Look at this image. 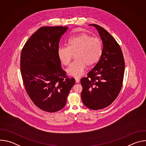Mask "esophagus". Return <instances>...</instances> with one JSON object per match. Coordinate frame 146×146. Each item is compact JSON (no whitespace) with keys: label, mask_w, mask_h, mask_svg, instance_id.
<instances>
[{"label":"esophagus","mask_w":146,"mask_h":146,"mask_svg":"<svg viewBox=\"0 0 146 146\" xmlns=\"http://www.w3.org/2000/svg\"><path fill=\"white\" fill-rule=\"evenodd\" d=\"M75 80H76V82H77V83H78V82H80V78L79 77H76L75 78Z\"/></svg>","instance_id":"esophagus-1"}]
</instances>
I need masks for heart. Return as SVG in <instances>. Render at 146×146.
<instances>
[{
	"label": "heart",
	"instance_id": "heart-1",
	"mask_svg": "<svg viewBox=\"0 0 146 146\" xmlns=\"http://www.w3.org/2000/svg\"><path fill=\"white\" fill-rule=\"evenodd\" d=\"M67 46L59 47L57 54L60 62L65 66L70 64L74 55L75 61L67 69V73L73 76H81L86 66H91L96 64L103 53L101 40L86 33L71 36Z\"/></svg>",
	"mask_w": 146,
	"mask_h": 146
}]
</instances>
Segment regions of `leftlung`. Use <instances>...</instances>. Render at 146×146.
<instances>
[{
	"label": "left lung",
	"instance_id": "left-lung-1",
	"mask_svg": "<svg viewBox=\"0 0 146 146\" xmlns=\"http://www.w3.org/2000/svg\"><path fill=\"white\" fill-rule=\"evenodd\" d=\"M96 28L103 42V53L95 66L81 80V97L88 108L97 110L109 105L118 96L122 86L125 62L121 48L114 38L104 28Z\"/></svg>",
	"mask_w": 146,
	"mask_h": 146
}]
</instances>
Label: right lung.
<instances>
[{"instance_id":"add662e5","label":"right lung","mask_w":146,"mask_h":146,"mask_svg":"<svg viewBox=\"0 0 146 146\" xmlns=\"http://www.w3.org/2000/svg\"><path fill=\"white\" fill-rule=\"evenodd\" d=\"M66 27H43L28 39L21 55L20 68L25 90L41 110L54 113L63 109L74 78L62 69L57 51Z\"/></svg>"}]
</instances>
